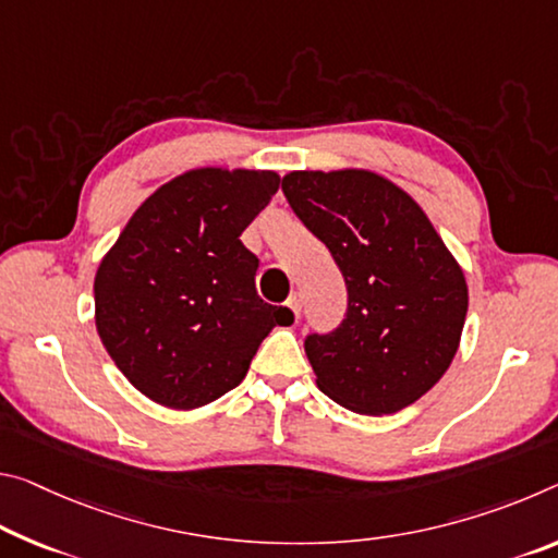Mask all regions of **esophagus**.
<instances>
[{"label":"esophagus","instance_id":"esophagus-1","mask_svg":"<svg viewBox=\"0 0 558 558\" xmlns=\"http://www.w3.org/2000/svg\"><path fill=\"white\" fill-rule=\"evenodd\" d=\"M288 307L290 313H293V320H300V311H303V300H300L298 293H293L288 298Z\"/></svg>","mask_w":558,"mask_h":558}]
</instances>
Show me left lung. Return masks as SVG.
Here are the masks:
<instances>
[{"mask_svg": "<svg viewBox=\"0 0 558 558\" xmlns=\"http://www.w3.org/2000/svg\"><path fill=\"white\" fill-rule=\"evenodd\" d=\"M282 193L348 286L332 332L305 338L317 387L360 414H392L439 383L457 355L466 280L424 210L369 171H293Z\"/></svg>", "mask_w": 558, "mask_h": 558, "instance_id": "obj_1", "label": "left lung"}]
</instances>
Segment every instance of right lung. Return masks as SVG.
<instances>
[{
  "instance_id": "right-lung-1",
  "label": "right lung",
  "mask_w": 558,
  "mask_h": 558,
  "mask_svg": "<svg viewBox=\"0 0 558 558\" xmlns=\"http://www.w3.org/2000/svg\"><path fill=\"white\" fill-rule=\"evenodd\" d=\"M280 185L272 171L196 168L141 203L94 280L96 330L129 383L196 410L243 383L260 342L293 323L263 303L241 233Z\"/></svg>"
}]
</instances>
